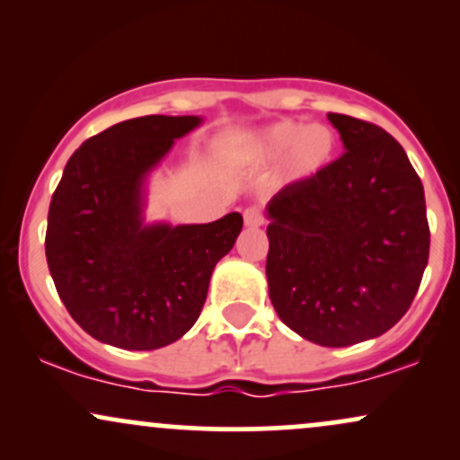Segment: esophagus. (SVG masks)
<instances>
[{
    "mask_svg": "<svg viewBox=\"0 0 460 460\" xmlns=\"http://www.w3.org/2000/svg\"><path fill=\"white\" fill-rule=\"evenodd\" d=\"M263 223H266V218H263L261 209L257 208H248L244 212V225L246 226H261Z\"/></svg>",
    "mask_w": 460,
    "mask_h": 460,
    "instance_id": "obj_1",
    "label": "esophagus"
}]
</instances>
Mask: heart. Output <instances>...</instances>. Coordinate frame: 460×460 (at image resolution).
<instances>
[{
  "label": "heart",
  "mask_w": 460,
  "mask_h": 460,
  "mask_svg": "<svg viewBox=\"0 0 460 460\" xmlns=\"http://www.w3.org/2000/svg\"><path fill=\"white\" fill-rule=\"evenodd\" d=\"M337 138L322 123L277 120L266 128L235 131L218 142V157L234 171L263 172L277 168L285 183L307 181L335 160Z\"/></svg>",
  "instance_id": "heart-1"
}]
</instances>
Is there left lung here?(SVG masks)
<instances>
[{
    "label": "left lung",
    "mask_w": 460,
    "mask_h": 460,
    "mask_svg": "<svg viewBox=\"0 0 460 460\" xmlns=\"http://www.w3.org/2000/svg\"><path fill=\"white\" fill-rule=\"evenodd\" d=\"M344 153L266 205L274 311L305 340L344 348L387 332L429 263L424 186L378 125L329 114Z\"/></svg>",
    "instance_id": "1"
}]
</instances>
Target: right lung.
<instances>
[{"instance_id":"right-lung-1","label":"right lung","mask_w":460,"mask_h":460,"mask_svg":"<svg viewBox=\"0 0 460 460\" xmlns=\"http://www.w3.org/2000/svg\"><path fill=\"white\" fill-rule=\"evenodd\" d=\"M200 116L151 114L116 123L73 153L49 216L45 255L60 300L88 335L155 350L192 329L212 272L242 216L205 225L145 223L146 179Z\"/></svg>"}]
</instances>
